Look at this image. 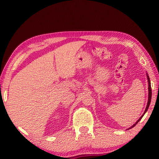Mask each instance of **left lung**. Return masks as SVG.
<instances>
[{"label": "left lung", "instance_id": "8db88e82", "mask_svg": "<svg viewBox=\"0 0 159 159\" xmlns=\"http://www.w3.org/2000/svg\"><path fill=\"white\" fill-rule=\"evenodd\" d=\"M147 75V78H148V103H147V106H146V108H145V112L143 113V114L142 115V116H140V118L138 119V121H137V122H135V124H134L130 128H129V129H131V128H132V127H134V126H135L138 123V121L140 120L141 119L143 118V115H144L145 113H146V111H147V110L148 109V108H149V106H150V103H151V95H152V92H151V81H150V78H149V76H148V74H146Z\"/></svg>", "mask_w": 159, "mask_h": 159}]
</instances>
